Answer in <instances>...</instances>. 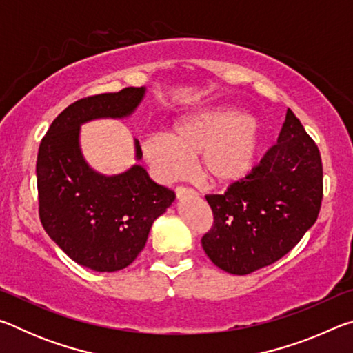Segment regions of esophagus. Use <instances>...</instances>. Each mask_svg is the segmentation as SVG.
<instances>
[{
	"label": "esophagus",
	"mask_w": 353,
	"mask_h": 353,
	"mask_svg": "<svg viewBox=\"0 0 353 353\" xmlns=\"http://www.w3.org/2000/svg\"><path fill=\"white\" fill-rule=\"evenodd\" d=\"M176 196H177V199L191 198V196H196V191L193 188H188V187H177Z\"/></svg>",
	"instance_id": "34e87169"
}]
</instances>
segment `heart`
I'll return each instance as SVG.
<instances>
[{"mask_svg":"<svg viewBox=\"0 0 353 353\" xmlns=\"http://www.w3.org/2000/svg\"><path fill=\"white\" fill-rule=\"evenodd\" d=\"M261 129L249 113L207 110L182 119L170 137L148 135L143 155L162 182L187 176L199 157L202 177L212 185H230L249 174L260 149Z\"/></svg>","mask_w":353,"mask_h":353,"instance_id":"b5f03b06","label":"heart"}]
</instances>
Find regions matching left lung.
I'll return each instance as SVG.
<instances>
[{
  "mask_svg": "<svg viewBox=\"0 0 353 353\" xmlns=\"http://www.w3.org/2000/svg\"><path fill=\"white\" fill-rule=\"evenodd\" d=\"M322 160L291 109L277 143L249 176L224 194H207L212 229L202 248L221 270L246 276L282 259L302 240L321 210Z\"/></svg>",
  "mask_w": 353,
  "mask_h": 353,
  "instance_id": "1",
  "label": "left lung"
}]
</instances>
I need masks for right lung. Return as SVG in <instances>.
<instances>
[{"label": "right lung", "mask_w": 353, "mask_h": 353, "mask_svg": "<svg viewBox=\"0 0 353 353\" xmlns=\"http://www.w3.org/2000/svg\"><path fill=\"white\" fill-rule=\"evenodd\" d=\"M145 94L143 87L103 93L70 104L41 139L37 155L39 216L52 241L81 266L113 272L143 250L155 219L176 193L134 165L118 176H101L83 160L79 126L94 118H123ZM137 159L141 157L135 141Z\"/></svg>", "instance_id": "1"}]
</instances>
